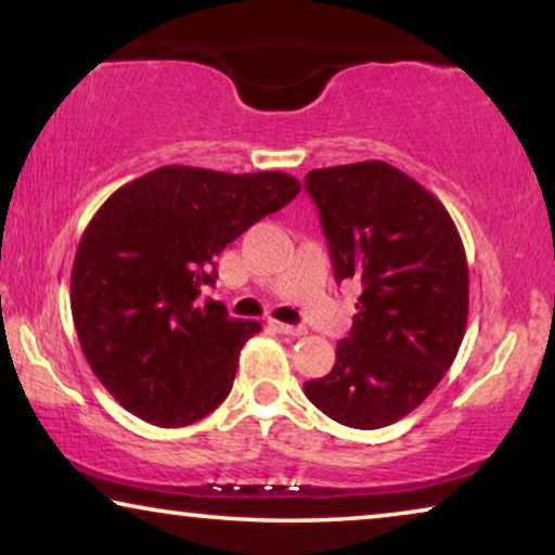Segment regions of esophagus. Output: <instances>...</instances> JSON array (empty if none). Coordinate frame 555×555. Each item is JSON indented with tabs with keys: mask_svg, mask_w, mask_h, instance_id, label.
Returning a JSON list of instances; mask_svg holds the SVG:
<instances>
[{
	"mask_svg": "<svg viewBox=\"0 0 555 555\" xmlns=\"http://www.w3.org/2000/svg\"><path fill=\"white\" fill-rule=\"evenodd\" d=\"M270 328L283 333V336H306V328L302 325H291V323H280V321H270Z\"/></svg>",
	"mask_w": 555,
	"mask_h": 555,
	"instance_id": "obj_1",
	"label": "esophagus"
}]
</instances>
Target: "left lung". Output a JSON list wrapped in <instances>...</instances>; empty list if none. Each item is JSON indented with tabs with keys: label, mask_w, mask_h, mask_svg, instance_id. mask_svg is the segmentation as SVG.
<instances>
[{
	"label": "left lung",
	"mask_w": 555,
	"mask_h": 555,
	"mask_svg": "<svg viewBox=\"0 0 555 555\" xmlns=\"http://www.w3.org/2000/svg\"><path fill=\"white\" fill-rule=\"evenodd\" d=\"M333 275L361 295L353 328L328 376L306 397L331 420L378 429L435 391L467 325V257L442 202L386 162L315 169L306 177Z\"/></svg>",
	"instance_id": "left-lung-1"
}]
</instances>
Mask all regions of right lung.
I'll return each mask as SVG.
<instances>
[{"mask_svg": "<svg viewBox=\"0 0 555 555\" xmlns=\"http://www.w3.org/2000/svg\"><path fill=\"white\" fill-rule=\"evenodd\" d=\"M298 192L280 171L162 166L95 211L75 253L70 308L90 369L120 406L186 427L222 404L262 325L234 321L204 293L219 253Z\"/></svg>", "mask_w": 555, "mask_h": 555, "instance_id": "right-lung-1", "label": "right lung"}]
</instances>
